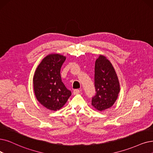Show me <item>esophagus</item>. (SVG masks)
I'll return each instance as SVG.
<instances>
[{
  "instance_id": "1",
  "label": "esophagus",
  "mask_w": 153,
  "mask_h": 153,
  "mask_svg": "<svg viewBox=\"0 0 153 153\" xmlns=\"http://www.w3.org/2000/svg\"><path fill=\"white\" fill-rule=\"evenodd\" d=\"M80 90H79L78 89H75V90H73V94L74 95H77V94H78L79 93H80Z\"/></svg>"
}]
</instances>
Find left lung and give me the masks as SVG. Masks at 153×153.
<instances>
[{
	"label": "left lung",
	"instance_id": "obj_1",
	"mask_svg": "<svg viewBox=\"0 0 153 153\" xmlns=\"http://www.w3.org/2000/svg\"><path fill=\"white\" fill-rule=\"evenodd\" d=\"M94 80L96 94L91 99V105L98 111H104L117 100L120 85L112 65L103 55L95 62Z\"/></svg>",
	"mask_w": 153,
	"mask_h": 153
}]
</instances>
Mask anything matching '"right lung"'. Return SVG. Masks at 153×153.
<instances>
[{
  "mask_svg": "<svg viewBox=\"0 0 153 153\" xmlns=\"http://www.w3.org/2000/svg\"><path fill=\"white\" fill-rule=\"evenodd\" d=\"M66 58L51 54L42 60L33 78L36 99L41 105L51 111L62 108L71 95L62 82L60 70Z\"/></svg>",
  "mask_w": 153,
  "mask_h": 153,
  "instance_id": "right-lung-1",
  "label": "right lung"
}]
</instances>
